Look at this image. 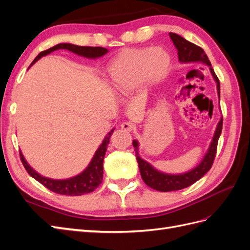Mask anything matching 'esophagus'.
Returning a JSON list of instances; mask_svg holds the SVG:
<instances>
[{"instance_id": "1", "label": "esophagus", "mask_w": 250, "mask_h": 250, "mask_svg": "<svg viewBox=\"0 0 250 250\" xmlns=\"http://www.w3.org/2000/svg\"><path fill=\"white\" fill-rule=\"evenodd\" d=\"M121 128L124 129L125 131H132L133 124L130 122H124V123H122V125H121Z\"/></svg>"}]
</instances>
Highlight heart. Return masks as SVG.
Here are the masks:
<instances>
[{
  "label": "heart",
  "mask_w": 250,
  "mask_h": 250,
  "mask_svg": "<svg viewBox=\"0 0 250 250\" xmlns=\"http://www.w3.org/2000/svg\"><path fill=\"white\" fill-rule=\"evenodd\" d=\"M169 53L161 47L130 48L120 51L107 65V77L120 97H128L144 84H155L168 74Z\"/></svg>",
  "instance_id": "b5f03b06"
}]
</instances>
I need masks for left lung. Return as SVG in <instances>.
<instances>
[{
  "instance_id": "8db88e82",
  "label": "left lung",
  "mask_w": 250,
  "mask_h": 250,
  "mask_svg": "<svg viewBox=\"0 0 250 250\" xmlns=\"http://www.w3.org/2000/svg\"><path fill=\"white\" fill-rule=\"evenodd\" d=\"M169 35L174 43V46H175V48L177 49L178 60L180 62H185V63L202 62L204 64H207L208 66H209L211 76L214 77L217 83V92H218L219 101H220V82H219V79L216 76L213 67L210 65V62L208 60V57L207 56L206 52L202 50V48L196 46L195 43L185 40L184 37H181L178 34L170 32ZM222 124H223V119L221 118L217 125L215 134L213 137V140L210 142L208 152L202 158L200 164L197 166V167L192 169L191 171L183 173V174H167L153 168L148 162L144 161L143 158L139 155V142L137 140H134L132 142V145L135 150V155H137V161L139 164L141 176L144 180V183H145L148 187L152 188L154 190L160 191V192L177 191L195 184L196 181L199 180L204 174L211 168V165L214 163L216 152H217L218 140L220 138V134L222 131Z\"/></svg>"
}]
</instances>
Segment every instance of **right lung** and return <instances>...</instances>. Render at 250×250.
<instances>
[{
    "instance_id": "obj_1",
    "label": "right lung",
    "mask_w": 250,
    "mask_h": 250,
    "mask_svg": "<svg viewBox=\"0 0 250 250\" xmlns=\"http://www.w3.org/2000/svg\"><path fill=\"white\" fill-rule=\"evenodd\" d=\"M59 49L69 50L79 56L92 58V59L99 58L108 52L107 49L102 48V47H81V46H76V44H72V43H58L54 47L41 52L40 54L35 57L32 63L30 64V66H31L33 63H35L37 60L41 59L42 56H46L50 54V53ZM113 130H115V128H113L112 130H110L106 134V137L104 138L102 144L100 145V147L97 149L94 157L92 158V161H90L86 169L83 172H81L80 174H78V175L71 178L52 179V178L42 176L41 174H39L35 170H33L31 167H30L21 152H20L21 161L22 165H24L26 171L30 174V176H32L34 179H36L39 183H41L42 186L49 188V190L52 192L60 194V195H67V196H80L83 194H87V193L93 192L95 188H97L102 183L103 160H104L105 152H106L107 150V145Z\"/></svg>"
}]
</instances>
